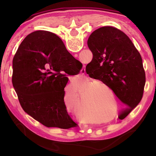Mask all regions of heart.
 I'll return each instance as SVG.
<instances>
[{"label": "heart", "instance_id": "b5f03b06", "mask_svg": "<svg viewBox=\"0 0 156 156\" xmlns=\"http://www.w3.org/2000/svg\"><path fill=\"white\" fill-rule=\"evenodd\" d=\"M98 84H100L101 86H102V87H105V88H107V89H108V88H109V87H108V85H107V84H105V82H102V81H98Z\"/></svg>", "mask_w": 156, "mask_h": 156}]
</instances>
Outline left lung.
<instances>
[{"label":"left lung","instance_id":"obj_1","mask_svg":"<svg viewBox=\"0 0 156 156\" xmlns=\"http://www.w3.org/2000/svg\"><path fill=\"white\" fill-rule=\"evenodd\" d=\"M87 44L93 58L87 73L108 85L127 107L121 114L127 117L144 94L145 73L140 54L127 35L110 26L94 31Z\"/></svg>","mask_w":156,"mask_h":156}]
</instances>
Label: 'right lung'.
Listing matches in <instances>:
<instances>
[{"mask_svg": "<svg viewBox=\"0 0 156 156\" xmlns=\"http://www.w3.org/2000/svg\"><path fill=\"white\" fill-rule=\"evenodd\" d=\"M82 67L58 35L47 31L29 34L12 61V85L24 111L47 127H76L66 109L64 88L67 76L79 74Z\"/></svg>", "mask_w": 156, "mask_h": 156, "instance_id": "obj_1", "label": "right lung"}]
</instances>
